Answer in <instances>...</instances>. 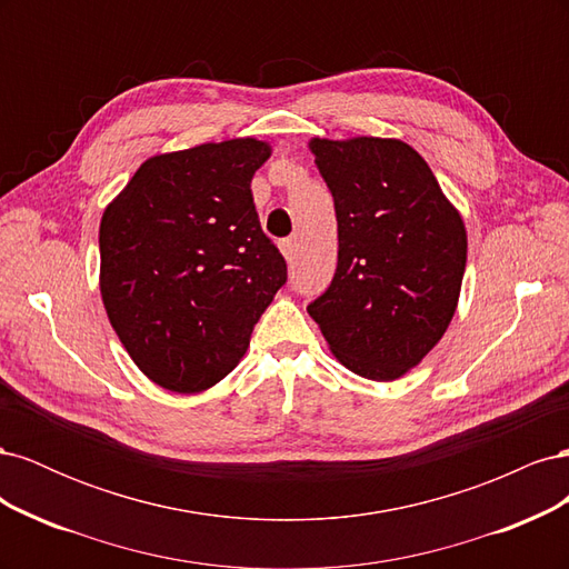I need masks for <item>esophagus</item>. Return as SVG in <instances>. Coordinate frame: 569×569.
<instances>
[{
  "instance_id": "1",
  "label": "esophagus",
  "mask_w": 569,
  "mask_h": 569,
  "mask_svg": "<svg viewBox=\"0 0 569 569\" xmlns=\"http://www.w3.org/2000/svg\"><path fill=\"white\" fill-rule=\"evenodd\" d=\"M280 249H282V253H284L287 261L291 263V261H295V256H297V239H282V242H280Z\"/></svg>"
}]
</instances>
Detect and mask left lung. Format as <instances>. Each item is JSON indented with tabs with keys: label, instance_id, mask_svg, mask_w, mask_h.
I'll return each instance as SVG.
<instances>
[{
	"label": "left lung",
	"instance_id": "1",
	"mask_svg": "<svg viewBox=\"0 0 569 569\" xmlns=\"http://www.w3.org/2000/svg\"><path fill=\"white\" fill-rule=\"evenodd\" d=\"M335 199L337 270L308 313L351 372L389 382L449 327L468 234L420 153L399 140H313Z\"/></svg>",
	"mask_w": 569,
	"mask_h": 569
}]
</instances>
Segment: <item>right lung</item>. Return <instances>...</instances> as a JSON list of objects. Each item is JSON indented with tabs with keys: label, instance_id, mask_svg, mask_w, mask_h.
I'll use <instances>...</instances> for the list:
<instances>
[{
	"label": "right lung",
	"instance_id": "obj_1",
	"mask_svg": "<svg viewBox=\"0 0 569 569\" xmlns=\"http://www.w3.org/2000/svg\"><path fill=\"white\" fill-rule=\"evenodd\" d=\"M268 157L251 137L161 153L101 218V299L137 368L163 389L194 393L232 372L287 282L251 194Z\"/></svg>",
	"mask_w": 569,
	"mask_h": 569
}]
</instances>
